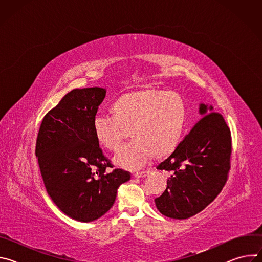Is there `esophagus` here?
<instances>
[{
	"label": "esophagus",
	"instance_id": "1",
	"mask_svg": "<svg viewBox=\"0 0 262 262\" xmlns=\"http://www.w3.org/2000/svg\"><path fill=\"white\" fill-rule=\"evenodd\" d=\"M149 174V171H142V172H135L133 173V176L136 178H141V177H145Z\"/></svg>",
	"mask_w": 262,
	"mask_h": 262
}]
</instances>
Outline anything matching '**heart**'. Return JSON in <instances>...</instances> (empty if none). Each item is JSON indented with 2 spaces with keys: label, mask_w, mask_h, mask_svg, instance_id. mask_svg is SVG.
<instances>
[{
  "label": "heart",
  "mask_w": 262,
  "mask_h": 262,
  "mask_svg": "<svg viewBox=\"0 0 262 262\" xmlns=\"http://www.w3.org/2000/svg\"><path fill=\"white\" fill-rule=\"evenodd\" d=\"M108 112L112 117L94 118L92 130L97 142L111 151H117L128 135L134 139L114 159L124 169L137 168L152 156L161 159L172 154L186 121L184 100L178 93L167 90L122 94L110 104Z\"/></svg>",
  "instance_id": "1"
}]
</instances>
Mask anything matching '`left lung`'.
Here are the masks:
<instances>
[{
	"label": "left lung",
	"instance_id": "obj_1",
	"mask_svg": "<svg viewBox=\"0 0 262 262\" xmlns=\"http://www.w3.org/2000/svg\"><path fill=\"white\" fill-rule=\"evenodd\" d=\"M212 105L200 103L202 118L157 168L171 173L167 188L156 198L168 217L184 220L203 210L222 191L230 170L231 134Z\"/></svg>",
	"mask_w": 262,
	"mask_h": 262
}]
</instances>
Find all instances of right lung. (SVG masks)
<instances>
[{
  "label": "right lung",
  "mask_w": 262,
  "mask_h": 262,
  "mask_svg": "<svg viewBox=\"0 0 262 262\" xmlns=\"http://www.w3.org/2000/svg\"><path fill=\"white\" fill-rule=\"evenodd\" d=\"M99 87L73 89L45 116L36 141L46 189L69 217L92 222L113 206L130 173L113 168L94 137L92 123L105 96Z\"/></svg>",
  "instance_id": "1"
}]
</instances>
